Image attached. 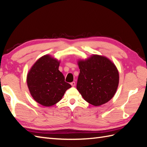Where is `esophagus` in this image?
Masks as SVG:
<instances>
[{
  "mask_svg": "<svg viewBox=\"0 0 147 147\" xmlns=\"http://www.w3.org/2000/svg\"><path fill=\"white\" fill-rule=\"evenodd\" d=\"M70 84H71V85H72V86H75V82H73L72 83H70Z\"/></svg>",
  "mask_w": 147,
  "mask_h": 147,
  "instance_id": "34e87169",
  "label": "esophagus"
}]
</instances>
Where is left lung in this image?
<instances>
[{
	"label": "left lung",
	"mask_w": 147,
	"mask_h": 147,
	"mask_svg": "<svg viewBox=\"0 0 147 147\" xmlns=\"http://www.w3.org/2000/svg\"><path fill=\"white\" fill-rule=\"evenodd\" d=\"M77 90L83 99L94 106L109 102L114 96L119 83L117 67L107 57L93 55L79 60Z\"/></svg>",
	"instance_id": "1"
}]
</instances>
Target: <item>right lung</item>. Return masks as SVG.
Wrapping results in <instances>:
<instances>
[{
  "label": "right lung",
  "mask_w": 147,
  "mask_h": 147,
  "mask_svg": "<svg viewBox=\"0 0 147 147\" xmlns=\"http://www.w3.org/2000/svg\"><path fill=\"white\" fill-rule=\"evenodd\" d=\"M59 64L60 61L50 55H45L35 62L28 74L27 84L30 94L43 106L56 104L71 88L58 70Z\"/></svg>",
  "instance_id": "1"
}]
</instances>
